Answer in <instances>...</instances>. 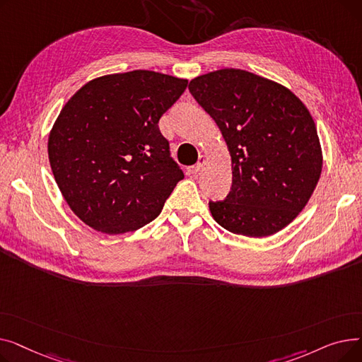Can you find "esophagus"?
Wrapping results in <instances>:
<instances>
[{"label":"esophagus","instance_id":"1","mask_svg":"<svg viewBox=\"0 0 362 362\" xmlns=\"http://www.w3.org/2000/svg\"><path fill=\"white\" fill-rule=\"evenodd\" d=\"M206 157L205 156H201L199 157V160H198V163L195 164V165H192V167H189V173L191 175H197V173H199V171L202 170V167L206 164Z\"/></svg>","mask_w":362,"mask_h":362}]
</instances>
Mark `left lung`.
<instances>
[{"mask_svg": "<svg viewBox=\"0 0 362 362\" xmlns=\"http://www.w3.org/2000/svg\"><path fill=\"white\" fill-rule=\"evenodd\" d=\"M189 90L217 123L232 158V189L210 201L213 218L235 235L277 233L303 210L321 175L308 108L286 86L240 69L198 76Z\"/></svg>", "mask_w": 362, "mask_h": 362, "instance_id": "1", "label": "left lung"}]
</instances>
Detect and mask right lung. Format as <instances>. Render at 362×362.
I'll return each mask as SVG.
<instances>
[{
  "label": "right lung",
  "instance_id": "obj_1",
  "mask_svg": "<svg viewBox=\"0 0 362 362\" xmlns=\"http://www.w3.org/2000/svg\"><path fill=\"white\" fill-rule=\"evenodd\" d=\"M187 86L151 70L105 74L66 103L48 138L54 179L92 229L120 235L154 220L183 179L158 122Z\"/></svg>",
  "mask_w": 362,
  "mask_h": 362
}]
</instances>
